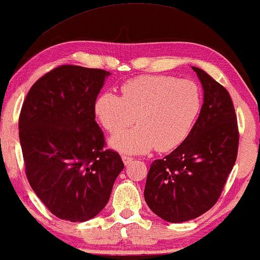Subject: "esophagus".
I'll return each mask as SVG.
<instances>
[{"mask_svg":"<svg viewBox=\"0 0 260 260\" xmlns=\"http://www.w3.org/2000/svg\"><path fill=\"white\" fill-rule=\"evenodd\" d=\"M122 159H123V162H124V165H129V164L133 162L134 157L127 156V155H122Z\"/></svg>","mask_w":260,"mask_h":260,"instance_id":"obj_1","label":"esophagus"}]
</instances>
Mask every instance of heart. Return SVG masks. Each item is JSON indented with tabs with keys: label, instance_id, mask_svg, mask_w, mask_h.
Instances as JSON below:
<instances>
[{
	"label": "heart",
	"instance_id": "1",
	"mask_svg": "<svg viewBox=\"0 0 260 260\" xmlns=\"http://www.w3.org/2000/svg\"><path fill=\"white\" fill-rule=\"evenodd\" d=\"M202 107L200 87L192 80L168 75H141L120 86V96L100 94L94 113L104 129L119 133L135 119L138 125L118 134L111 144L127 153L174 149L183 142L196 122Z\"/></svg>",
	"mask_w": 260,
	"mask_h": 260
}]
</instances>
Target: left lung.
Returning <instances> with one entry per match:
<instances>
[{
	"label": "left lung",
	"mask_w": 260,
	"mask_h": 260,
	"mask_svg": "<svg viewBox=\"0 0 260 260\" xmlns=\"http://www.w3.org/2000/svg\"><path fill=\"white\" fill-rule=\"evenodd\" d=\"M204 103L190 134L164 159L151 162L144 200L172 223L190 221L214 207L238 156L239 130L227 89L196 67Z\"/></svg>",
	"instance_id": "8db88e82"
}]
</instances>
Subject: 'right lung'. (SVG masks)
<instances>
[{
    "label": "right lung",
    "instance_id": "1",
    "mask_svg": "<svg viewBox=\"0 0 260 260\" xmlns=\"http://www.w3.org/2000/svg\"><path fill=\"white\" fill-rule=\"evenodd\" d=\"M109 72L59 66L40 77L23 100L19 138L32 190L60 220L88 221L105 208L123 171L105 149L94 103Z\"/></svg>",
    "mask_w": 260,
    "mask_h": 260
}]
</instances>
